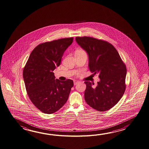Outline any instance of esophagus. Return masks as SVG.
Masks as SVG:
<instances>
[{"label":"esophagus","instance_id":"esophagus-1","mask_svg":"<svg viewBox=\"0 0 149 149\" xmlns=\"http://www.w3.org/2000/svg\"><path fill=\"white\" fill-rule=\"evenodd\" d=\"M73 82H74V85H77L78 83H79V81H77V80H74Z\"/></svg>","mask_w":149,"mask_h":149}]
</instances>
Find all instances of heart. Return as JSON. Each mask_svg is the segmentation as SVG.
<instances>
[{
  "mask_svg": "<svg viewBox=\"0 0 149 149\" xmlns=\"http://www.w3.org/2000/svg\"><path fill=\"white\" fill-rule=\"evenodd\" d=\"M76 53H86L85 52L81 49H79L76 51Z\"/></svg>",
  "mask_w": 149,
  "mask_h": 149,
  "instance_id": "heart-1",
  "label": "heart"
}]
</instances>
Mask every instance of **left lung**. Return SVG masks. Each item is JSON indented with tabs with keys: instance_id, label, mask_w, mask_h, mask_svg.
Returning a JSON list of instances; mask_svg holds the SVG:
<instances>
[{
	"instance_id": "obj_1",
	"label": "left lung",
	"mask_w": 149,
	"mask_h": 149,
	"mask_svg": "<svg viewBox=\"0 0 149 149\" xmlns=\"http://www.w3.org/2000/svg\"><path fill=\"white\" fill-rule=\"evenodd\" d=\"M77 42L88 54L89 69L101 79L95 88L86 81V103L99 111L113 107L126 89V67L117 49L108 41L91 37H77Z\"/></svg>"
}]
</instances>
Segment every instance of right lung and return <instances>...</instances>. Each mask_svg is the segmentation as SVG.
Returning a JSON list of instances; mask_svg holds the SVG:
<instances>
[{"label": "right lung", "instance_id": "1", "mask_svg": "<svg viewBox=\"0 0 149 149\" xmlns=\"http://www.w3.org/2000/svg\"><path fill=\"white\" fill-rule=\"evenodd\" d=\"M73 37L62 38L38 45L32 51L23 71L27 94L42 112L52 114L68 101L73 80L55 79L53 71L59 67L64 51Z\"/></svg>", "mask_w": 149, "mask_h": 149}]
</instances>
